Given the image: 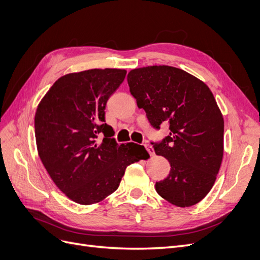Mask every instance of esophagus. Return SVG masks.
I'll return each instance as SVG.
<instances>
[{"label": "esophagus", "instance_id": "1", "mask_svg": "<svg viewBox=\"0 0 260 260\" xmlns=\"http://www.w3.org/2000/svg\"><path fill=\"white\" fill-rule=\"evenodd\" d=\"M145 147H146V149H147V151L149 152V154L151 155V156H154L155 155V152H154V149H153L150 145H148V143H146L145 145Z\"/></svg>", "mask_w": 260, "mask_h": 260}]
</instances>
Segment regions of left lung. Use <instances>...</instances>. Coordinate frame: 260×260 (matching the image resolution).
Instances as JSON below:
<instances>
[{
  "mask_svg": "<svg viewBox=\"0 0 260 260\" xmlns=\"http://www.w3.org/2000/svg\"><path fill=\"white\" fill-rule=\"evenodd\" d=\"M131 94L153 127L169 124V136L154 146L170 172L157 194L177 207H191L214 185L224 154V118L209 86L183 70L154 65L127 74Z\"/></svg>",
  "mask_w": 260,
  "mask_h": 260,
  "instance_id": "left-lung-1",
  "label": "left lung"
}]
</instances>
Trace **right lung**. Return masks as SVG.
Instances as JSON below:
<instances>
[{"label":"right lung","instance_id":"add662e5","mask_svg":"<svg viewBox=\"0 0 260 260\" xmlns=\"http://www.w3.org/2000/svg\"><path fill=\"white\" fill-rule=\"evenodd\" d=\"M125 75L117 69L64 75L37 106L38 155L57 188L74 203H101L118 189L127 166L149 157L143 146L118 145L105 123L106 103Z\"/></svg>","mask_w":260,"mask_h":260}]
</instances>
